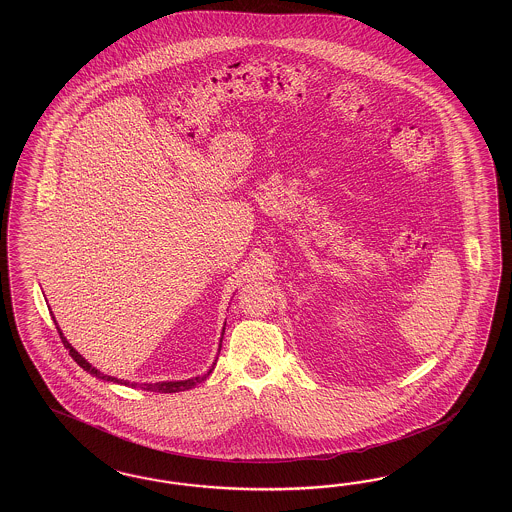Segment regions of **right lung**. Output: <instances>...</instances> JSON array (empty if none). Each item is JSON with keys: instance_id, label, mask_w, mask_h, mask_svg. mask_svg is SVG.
Here are the masks:
<instances>
[{"instance_id": "add662e5", "label": "right lung", "mask_w": 512, "mask_h": 512, "mask_svg": "<svg viewBox=\"0 0 512 512\" xmlns=\"http://www.w3.org/2000/svg\"><path fill=\"white\" fill-rule=\"evenodd\" d=\"M58 332H60V328H58ZM223 332H225V330H223ZM60 338H62L63 347H65V349H69V355L73 357V360L77 362L78 366H80L84 372L92 373L93 377H97V379H103V381H114V383H122V385H127V387H140L142 390H148V392L171 394V392H180V390H189V388L197 387L199 383L206 381V377L210 375V372H208L201 375V377H193V379H186V381H163V383H144V385L127 383V381H122V379H116V377H110V375H105V373L97 372L95 368H92V364H90V362H86L84 358L80 357L77 351L71 347V343L63 338L62 332H60ZM219 347H221V345H219Z\"/></svg>"}]
</instances>
